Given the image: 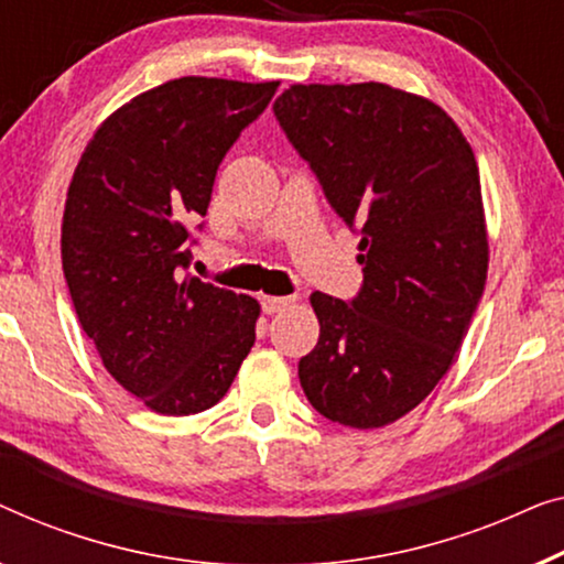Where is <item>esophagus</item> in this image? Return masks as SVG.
Instances as JSON below:
<instances>
[{
	"label": "esophagus",
	"instance_id": "1",
	"mask_svg": "<svg viewBox=\"0 0 564 564\" xmlns=\"http://www.w3.org/2000/svg\"><path fill=\"white\" fill-rule=\"evenodd\" d=\"M291 304H293L291 296H263V299H260V306H263L265 314H279Z\"/></svg>",
	"mask_w": 564,
	"mask_h": 564
}]
</instances>
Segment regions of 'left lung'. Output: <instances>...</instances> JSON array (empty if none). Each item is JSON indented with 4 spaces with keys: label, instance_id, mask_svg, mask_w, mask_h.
Here are the masks:
<instances>
[{
    "label": "left lung",
    "instance_id": "1",
    "mask_svg": "<svg viewBox=\"0 0 564 564\" xmlns=\"http://www.w3.org/2000/svg\"><path fill=\"white\" fill-rule=\"evenodd\" d=\"M337 217L360 235L350 301L312 293L319 343L299 360L312 406L376 430L434 391L486 289L473 148L430 99L386 84H296L273 105Z\"/></svg>",
    "mask_w": 564,
    "mask_h": 564
}]
</instances>
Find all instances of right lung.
Masks as SVG:
<instances>
[{
	"label": "right lung",
	"mask_w": 564,
	"mask_h": 564,
	"mask_svg": "<svg viewBox=\"0 0 564 564\" xmlns=\"http://www.w3.org/2000/svg\"><path fill=\"white\" fill-rule=\"evenodd\" d=\"M275 89L204 76L155 86L99 127L68 186L61 256L78 322L109 376L158 414L212 409L256 345L258 301L188 263L219 163Z\"/></svg>",
	"instance_id": "obj_1"
}]
</instances>
